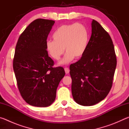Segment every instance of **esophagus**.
<instances>
[{
	"label": "esophagus",
	"mask_w": 129,
	"mask_h": 129,
	"mask_svg": "<svg viewBox=\"0 0 129 129\" xmlns=\"http://www.w3.org/2000/svg\"><path fill=\"white\" fill-rule=\"evenodd\" d=\"M64 70H65V73L66 74H68L69 73V69L68 68H65Z\"/></svg>",
	"instance_id": "1"
}]
</instances>
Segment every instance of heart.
<instances>
[{"instance_id":"b5f03b06","label":"heart","mask_w":129,"mask_h":129,"mask_svg":"<svg viewBox=\"0 0 129 129\" xmlns=\"http://www.w3.org/2000/svg\"><path fill=\"white\" fill-rule=\"evenodd\" d=\"M53 40L47 41L46 49L49 56L58 60L65 49L67 52L60 64H67L75 57L81 58L88 47L89 35L88 30L80 23L62 25L58 27L52 35Z\"/></svg>"}]
</instances>
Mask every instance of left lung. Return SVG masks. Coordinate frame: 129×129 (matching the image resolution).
<instances>
[{
  "label": "left lung",
  "instance_id": "obj_1",
  "mask_svg": "<svg viewBox=\"0 0 129 129\" xmlns=\"http://www.w3.org/2000/svg\"><path fill=\"white\" fill-rule=\"evenodd\" d=\"M117 65L110 35L95 20L85 53L70 65L73 99L82 106H92L103 100L112 88Z\"/></svg>",
  "mask_w": 129,
  "mask_h": 129
}]
</instances>
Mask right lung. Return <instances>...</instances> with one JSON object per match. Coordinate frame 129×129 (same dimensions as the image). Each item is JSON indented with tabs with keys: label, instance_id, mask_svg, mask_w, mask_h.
Listing matches in <instances>:
<instances>
[{
	"label": "right lung",
	"instance_id": "right-lung-1",
	"mask_svg": "<svg viewBox=\"0 0 129 129\" xmlns=\"http://www.w3.org/2000/svg\"><path fill=\"white\" fill-rule=\"evenodd\" d=\"M55 21L38 19L19 36L13 68L20 94L30 105L47 107L56 99L58 84L65 76L61 67L54 61L46 49L48 36Z\"/></svg>",
	"mask_w": 129,
	"mask_h": 129
}]
</instances>
